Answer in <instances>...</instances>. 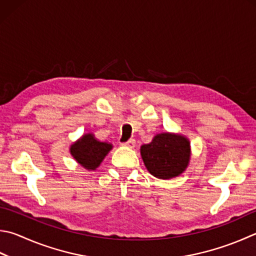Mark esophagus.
<instances>
[{
    "label": "esophagus",
    "instance_id": "1",
    "mask_svg": "<svg viewBox=\"0 0 256 256\" xmlns=\"http://www.w3.org/2000/svg\"><path fill=\"white\" fill-rule=\"evenodd\" d=\"M123 146H128V148H133L134 146H136V140H134V138H130V140H128V142L123 143Z\"/></svg>",
    "mask_w": 256,
    "mask_h": 256
}]
</instances>
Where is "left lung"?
Listing matches in <instances>:
<instances>
[{
	"instance_id": "8db88e82",
	"label": "left lung",
	"mask_w": 256,
	"mask_h": 256,
	"mask_svg": "<svg viewBox=\"0 0 256 256\" xmlns=\"http://www.w3.org/2000/svg\"><path fill=\"white\" fill-rule=\"evenodd\" d=\"M190 142L174 133H160L141 146V156L148 172L156 178L171 179L184 172L190 160Z\"/></svg>"
}]
</instances>
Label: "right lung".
Returning <instances> with one entry per match:
<instances>
[{
    "label": "right lung",
    "instance_id": "right-lung-1",
    "mask_svg": "<svg viewBox=\"0 0 256 256\" xmlns=\"http://www.w3.org/2000/svg\"><path fill=\"white\" fill-rule=\"evenodd\" d=\"M113 146L108 142H100L92 133H86L70 146V154L82 168L96 170Z\"/></svg>",
    "mask_w": 256,
    "mask_h": 256
}]
</instances>
